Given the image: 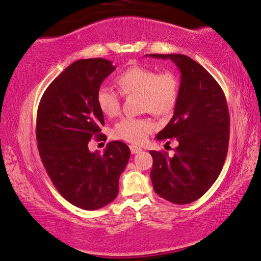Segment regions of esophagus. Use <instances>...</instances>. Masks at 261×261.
Segmentation results:
<instances>
[{"label": "esophagus", "mask_w": 261, "mask_h": 261, "mask_svg": "<svg viewBox=\"0 0 261 261\" xmlns=\"http://www.w3.org/2000/svg\"><path fill=\"white\" fill-rule=\"evenodd\" d=\"M130 150H131L132 154H137V153H139V151H141V148H140V147H138V146L131 145L130 146Z\"/></svg>", "instance_id": "1"}]
</instances>
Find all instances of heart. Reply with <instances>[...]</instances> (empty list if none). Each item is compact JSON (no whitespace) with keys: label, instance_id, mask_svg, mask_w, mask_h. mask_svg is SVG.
<instances>
[{"label":"heart","instance_id":"heart-1","mask_svg":"<svg viewBox=\"0 0 261 261\" xmlns=\"http://www.w3.org/2000/svg\"><path fill=\"white\" fill-rule=\"evenodd\" d=\"M123 96L139 93L140 107L158 116H168L173 112L179 97V81L170 70L158 73L146 66L134 65L123 70L115 79ZM98 108L107 117H115L121 111V97L115 90L102 85L96 94ZM155 130L148 117H124L118 121L113 137L132 144H141Z\"/></svg>","mask_w":261,"mask_h":261}]
</instances>
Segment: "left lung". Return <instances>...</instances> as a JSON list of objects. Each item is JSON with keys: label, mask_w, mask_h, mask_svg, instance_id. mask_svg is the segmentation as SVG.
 <instances>
[{"label": "left lung", "mask_w": 261, "mask_h": 261, "mask_svg": "<svg viewBox=\"0 0 261 261\" xmlns=\"http://www.w3.org/2000/svg\"><path fill=\"white\" fill-rule=\"evenodd\" d=\"M148 56V55H146ZM171 59L181 74L174 114L156 136L176 139L174 155L150 150L155 193L174 204H188L209 191L224 167L229 143L226 97L212 75L185 55H149Z\"/></svg>", "instance_id": "left-lung-1"}]
</instances>
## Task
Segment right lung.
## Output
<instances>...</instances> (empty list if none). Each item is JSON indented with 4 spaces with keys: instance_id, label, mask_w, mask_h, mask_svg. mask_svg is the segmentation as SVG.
<instances>
[{
    "instance_id": "obj_1",
    "label": "right lung",
    "mask_w": 261,
    "mask_h": 261,
    "mask_svg": "<svg viewBox=\"0 0 261 261\" xmlns=\"http://www.w3.org/2000/svg\"><path fill=\"white\" fill-rule=\"evenodd\" d=\"M114 69L102 58L75 61L52 81L37 110L42 163L60 195L84 210L100 209L115 200L118 179L130 159L122 141L108 143L103 154L91 153L88 147L92 138L106 139L96 94Z\"/></svg>"
}]
</instances>
